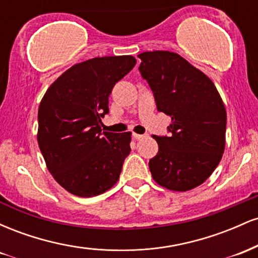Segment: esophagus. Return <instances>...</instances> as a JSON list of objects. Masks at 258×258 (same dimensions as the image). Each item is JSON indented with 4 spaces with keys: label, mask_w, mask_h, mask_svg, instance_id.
Listing matches in <instances>:
<instances>
[{
    "label": "esophagus",
    "mask_w": 258,
    "mask_h": 258,
    "mask_svg": "<svg viewBox=\"0 0 258 258\" xmlns=\"http://www.w3.org/2000/svg\"><path fill=\"white\" fill-rule=\"evenodd\" d=\"M132 137H133V139H135V141H139V139L144 138V137H146V136H144V135H138V133H133Z\"/></svg>",
    "instance_id": "obj_1"
}]
</instances>
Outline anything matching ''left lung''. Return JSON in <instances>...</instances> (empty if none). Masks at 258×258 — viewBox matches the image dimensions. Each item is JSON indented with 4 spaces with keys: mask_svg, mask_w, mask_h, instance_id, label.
Returning a JSON list of instances; mask_svg holds the SVG:
<instances>
[{
    "mask_svg": "<svg viewBox=\"0 0 258 258\" xmlns=\"http://www.w3.org/2000/svg\"><path fill=\"white\" fill-rule=\"evenodd\" d=\"M139 73L152 88L156 108L171 116L170 136H154V180L174 191L203 184L220 164L226 146L227 112L217 88L203 72L168 51L144 52Z\"/></svg>",
    "mask_w": 258,
    "mask_h": 258,
    "instance_id": "left-lung-1",
    "label": "left lung"
}]
</instances>
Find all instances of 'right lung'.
Here are the masks:
<instances>
[{
    "label": "right lung",
    "mask_w": 258,
    "mask_h": 258,
    "mask_svg": "<svg viewBox=\"0 0 258 258\" xmlns=\"http://www.w3.org/2000/svg\"><path fill=\"white\" fill-rule=\"evenodd\" d=\"M136 65L132 55L75 64L44 93L38 108L37 142L47 168L69 193L96 197L119 179L131 132H102L112 87Z\"/></svg>",
    "instance_id": "obj_1"
}]
</instances>
